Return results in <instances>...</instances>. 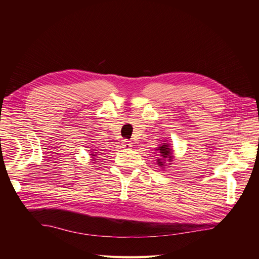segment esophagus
Listing matches in <instances>:
<instances>
[{
  "label": "esophagus",
  "instance_id": "34e87169",
  "mask_svg": "<svg viewBox=\"0 0 259 259\" xmlns=\"http://www.w3.org/2000/svg\"><path fill=\"white\" fill-rule=\"evenodd\" d=\"M121 146L122 148H126V149H129L132 147V142L129 141V140H122L121 142Z\"/></svg>",
  "mask_w": 259,
  "mask_h": 259
}]
</instances>
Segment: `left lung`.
Returning a JSON list of instances; mask_svg holds the SVG:
<instances>
[{
  "label": "left lung",
  "mask_w": 259,
  "mask_h": 259,
  "mask_svg": "<svg viewBox=\"0 0 259 259\" xmlns=\"http://www.w3.org/2000/svg\"><path fill=\"white\" fill-rule=\"evenodd\" d=\"M157 150H159V153H160V156L162 158H172L171 156V149L169 148V145H162L160 147H158ZM170 160V159H169ZM158 165L159 166H164V162L161 161H158Z\"/></svg>",
  "instance_id": "1"
}]
</instances>
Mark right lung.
<instances>
[{
	"label": "right lung",
	"mask_w": 259,
	"mask_h": 259,
	"mask_svg": "<svg viewBox=\"0 0 259 259\" xmlns=\"http://www.w3.org/2000/svg\"><path fill=\"white\" fill-rule=\"evenodd\" d=\"M91 155H93V156H97V155H94V154H91Z\"/></svg>",
	"instance_id": "obj_1"
}]
</instances>
